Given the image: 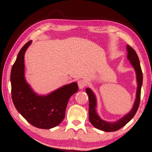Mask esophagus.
I'll return each mask as SVG.
<instances>
[{"label":"esophagus","instance_id":"esophagus-1","mask_svg":"<svg viewBox=\"0 0 152 152\" xmlns=\"http://www.w3.org/2000/svg\"><path fill=\"white\" fill-rule=\"evenodd\" d=\"M78 84L80 89H83L86 86L85 82H84V80H78Z\"/></svg>","mask_w":152,"mask_h":152}]
</instances>
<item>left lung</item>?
<instances>
[{
    "mask_svg": "<svg viewBox=\"0 0 152 152\" xmlns=\"http://www.w3.org/2000/svg\"><path fill=\"white\" fill-rule=\"evenodd\" d=\"M127 59L129 60L130 63L132 64V66L134 68L136 74V80H137V91H136V98L133 105L132 109L127 114L125 115L123 117L121 118L117 121L109 122L102 119L96 112V108L97 106L96 97L95 96L94 92L91 88H86V92L88 96L89 99V121L91 124L96 127L98 129L104 131L106 132H112L120 129L121 128L129 122L134 117L136 112L139 108L141 96V89L143 83V74L141 71L140 62L137 54L135 51L130 47L129 45H127Z\"/></svg>",
    "mask_w": 152,
    "mask_h": 152,
    "instance_id": "8db88e82",
    "label": "left lung"
}]
</instances>
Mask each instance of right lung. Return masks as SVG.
<instances>
[{"instance_id": "right-lung-1", "label": "right lung", "mask_w": 152, "mask_h": 152, "mask_svg": "<svg viewBox=\"0 0 152 152\" xmlns=\"http://www.w3.org/2000/svg\"><path fill=\"white\" fill-rule=\"evenodd\" d=\"M31 43L32 41H29L21 48L12 67V99L17 111L30 124L48 129L62 121L69 99L78 91V86L74 82L46 95L36 93L25 78L24 56Z\"/></svg>"}]
</instances>
